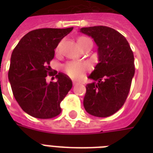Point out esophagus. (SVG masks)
Instances as JSON below:
<instances>
[{
  "instance_id": "1",
  "label": "esophagus",
  "mask_w": 153,
  "mask_h": 153,
  "mask_svg": "<svg viewBox=\"0 0 153 153\" xmlns=\"http://www.w3.org/2000/svg\"><path fill=\"white\" fill-rule=\"evenodd\" d=\"M73 84H74V85H77V84H80V82H78L76 81H73Z\"/></svg>"
}]
</instances>
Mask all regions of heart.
<instances>
[{
    "label": "heart",
    "instance_id": "b5f03b06",
    "mask_svg": "<svg viewBox=\"0 0 153 153\" xmlns=\"http://www.w3.org/2000/svg\"><path fill=\"white\" fill-rule=\"evenodd\" d=\"M78 44L80 48L88 44H91L92 42L87 37H79L78 40ZM65 73L72 79H79L89 70L88 65L84 62H69L66 63L63 67Z\"/></svg>",
    "mask_w": 153,
    "mask_h": 153
}]
</instances>
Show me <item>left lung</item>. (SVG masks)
Returning <instances> with one entry per match:
<instances>
[{
    "instance_id": "left-lung-1",
    "label": "left lung",
    "mask_w": 153,
    "mask_h": 153,
    "mask_svg": "<svg viewBox=\"0 0 153 153\" xmlns=\"http://www.w3.org/2000/svg\"><path fill=\"white\" fill-rule=\"evenodd\" d=\"M98 46V63L88 76L83 105L88 114L106 117L115 114L126 102L135 73L134 56L127 39L106 26L82 27Z\"/></svg>"
}]
</instances>
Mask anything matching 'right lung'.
I'll return each instance as SVG.
<instances>
[{
	"label": "right lung",
	"mask_w": 153,
	"mask_h": 153,
	"mask_svg": "<svg viewBox=\"0 0 153 153\" xmlns=\"http://www.w3.org/2000/svg\"><path fill=\"white\" fill-rule=\"evenodd\" d=\"M73 30L39 28L25 35L11 56L8 80L14 98L21 109L32 117L49 119L61 113L60 103L72 87V81L63 73L51 72L49 66L61 39ZM57 82H46L47 74Z\"/></svg>",
	"instance_id": "1"
}]
</instances>
